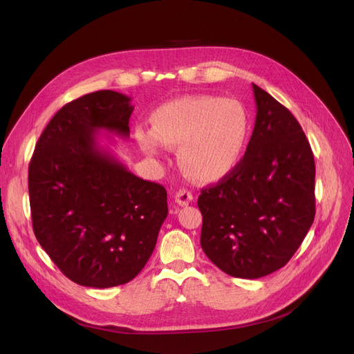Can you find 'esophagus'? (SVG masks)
Segmentation results:
<instances>
[{
  "label": "esophagus",
  "mask_w": 354,
  "mask_h": 354,
  "mask_svg": "<svg viewBox=\"0 0 354 354\" xmlns=\"http://www.w3.org/2000/svg\"><path fill=\"white\" fill-rule=\"evenodd\" d=\"M192 200H193V193L187 189H180L176 193V201L178 206H187L189 203H192Z\"/></svg>",
  "instance_id": "obj_1"
}]
</instances>
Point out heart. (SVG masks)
<instances>
[{
	"instance_id": "1",
	"label": "heart",
	"mask_w": 354,
	"mask_h": 354,
	"mask_svg": "<svg viewBox=\"0 0 354 354\" xmlns=\"http://www.w3.org/2000/svg\"><path fill=\"white\" fill-rule=\"evenodd\" d=\"M151 131L136 128V140L148 157L164 147L178 148L181 170L198 183H216L241 162L250 136V116L233 99L186 95L149 113Z\"/></svg>"
}]
</instances>
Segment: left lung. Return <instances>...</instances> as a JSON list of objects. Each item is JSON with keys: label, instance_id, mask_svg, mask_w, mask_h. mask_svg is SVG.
Masks as SVG:
<instances>
[{"label": "left lung", "instance_id": "left-lung-1", "mask_svg": "<svg viewBox=\"0 0 354 354\" xmlns=\"http://www.w3.org/2000/svg\"><path fill=\"white\" fill-rule=\"evenodd\" d=\"M257 120L234 170L201 189L200 245L230 277L278 271L304 241L315 216V164L295 116L257 85Z\"/></svg>", "mask_w": 354, "mask_h": 354}]
</instances>
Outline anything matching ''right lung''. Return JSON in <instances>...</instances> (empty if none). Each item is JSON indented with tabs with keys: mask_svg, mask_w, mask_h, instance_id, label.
<instances>
[{
	"mask_svg": "<svg viewBox=\"0 0 354 354\" xmlns=\"http://www.w3.org/2000/svg\"><path fill=\"white\" fill-rule=\"evenodd\" d=\"M131 97L97 91L66 104L47 124L28 165L32 230L73 282L109 288L136 278L168 214L167 192L96 142L100 129L129 137Z\"/></svg>",
	"mask_w": 354,
	"mask_h": 354,
	"instance_id": "add662e5",
	"label": "right lung"
}]
</instances>
